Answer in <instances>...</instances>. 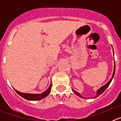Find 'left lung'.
<instances>
[{
  "label": "left lung",
  "instance_id": "1",
  "mask_svg": "<svg viewBox=\"0 0 121 121\" xmlns=\"http://www.w3.org/2000/svg\"><path fill=\"white\" fill-rule=\"evenodd\" d=\"M113 54H114V52H113ZM114 65H115V66H114V70H113V75H112V78H111V79H110V81H109L106 84H105V85H104V86H101V87H100V88H99V89H98V90H97L96 95V96H95L93 98H97V97H98V96H99V95H101V94H102V93H103L104 91L105 90H106L108 86H109L111 82H112V79H113V77H114V76H115V67H116V66H115V62H114ZM73 90V91L74 93L76 94V95L77 96H78L80 97V98H84V99H85V98H84V97H83V96H81V95H80V94L79 93H78V91H74V90Z\"/></svg>",
  "mask_w": 121,
  "mask_h": 121
}]
</instances>
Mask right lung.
<instances>
[{
  "mask_svg": "<svg viewBox=\"0 0 121 121\" xmlns=\"http://www.w3.org/2000/svg\"><path fill=\"white\" fill-rule=\"evenodd\" d=\"M51 86H52V83H51L49 86L47 90H46L44 92L40 94H31V93H25L20 92L19 91L16 90L14 89V90L16 91L17 93L19 95H20L21 97H22L24 99H26L28 100H39L40 99H43V98H45L46 96H47L51 92Z\"/></svg>",
  "mask_w": 121,
  "mask_h": 121,
  "instance_id": "1",
  "label": "right lung"
}]
</instances>
